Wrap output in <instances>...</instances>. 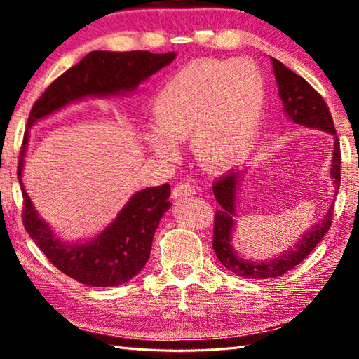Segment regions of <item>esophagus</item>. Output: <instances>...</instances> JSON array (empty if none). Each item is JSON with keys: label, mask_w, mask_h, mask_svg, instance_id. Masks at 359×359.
Returning a JSON list of instances; mask_svg holds the SVG:
<instances>
[{"label": "esophagus", "mask_w": 359, "mask_h": 359, "mask_svg": "<svg viewBox=\"0 0 359 359\" xmlns=\"http://www.w3.org/2000/svg\"><path fill=\"white\" fill-rule=\"evenodd\" d=\"M194 193H196V190H194V187L191 184H177L172 190V198L179 199L184 196H191Z\"/></svg>", "instance_id": "esophagus-1"}]
</instances>
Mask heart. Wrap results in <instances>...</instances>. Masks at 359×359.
<instances>
[{
  "label": "heart",
  "mask_w": 359,
  "mask_h": 359,
  "mask_svg": "<svg viewBox=\"0 0 359 359\" xmlns=\"http://www.w3.org/2000/svg\"><path fill=\"white\" fill-rule=\"evenodd\" d=\"M266 90L258 66L247 60H199L184 66L154 100L158 128L145 141L166 160L177 156L175 141L191 137L204 169L223 172L244 158L264 115Z\"/></svg>",
  "instance_id": "b5f03b06"
}]
</instances>
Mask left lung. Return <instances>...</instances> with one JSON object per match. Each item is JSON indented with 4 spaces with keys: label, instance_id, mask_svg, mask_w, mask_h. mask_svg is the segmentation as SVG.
Listing matches in <instances>:
<instances>
[{
    "label": "left lung",
    "instance_id": "obj_1",
    "mask_svg": "<svg viewBox=\"0 0 359 359\" xmlns=\"http://www.w3.org/2000/svg\"><path fill=\"white\" fill-rule=\"evenodd\" d=\"M271 62L274 66L278 96L283 101V111L290 120H293L297 125L307 126V128L331 133L334 136L331 177L334 179V191L337 193L340 187V163L342 161H340L339 139L336 136V130H334V121L327 104L306 79L297 76L296 72L288 69L276 58H271ZM239 180L241 172H229L223 174L212 185L217 203L220 204L214 218V244H212L217 258L228 271L234 272L239 277L252 278V280L283 276L285 272L299 264L304 258H307L318 242L325 238L332 223L334 204L330 205V210L326 212L323 220L313 224L311 231L302 234V238L293 248L282 253L280 257L271 261L242 259L231 245V234H233L236 215V193H238Z\"/></svg>",
    "mask_w": 359,
    "mask_h": 359
}]
</instances>
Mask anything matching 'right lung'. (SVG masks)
I'll return each mask as SVG.
<instances>
[{
  "instance_id": "add662e5",
  "label": "right lung",
  "mask_w": 359,
  "mask_h": 359,
  "mask_svg": "<svg viewBox=\"0 0 359 359\" xmlns=\"http://www.w3.org/2000/svg\"><path fill=\"white\" fill-rule=\"evenodd\" d=\"M174 58V52H90L48 85L32 107L28 128L85 96L101 98L133 92L139 83L165 68ZM27 145L28 130L23 136L17 168L23 196L22 220L29 238L48 261L63 274L88 287H118L137 276L150 257L151 241L161 217L171 208L169 184L149 187L133 194L117 218L101 234L82 244H69L55 238L50 226L39 218L23 188L22 171Z\"/></svg>"
}]
</instances>
